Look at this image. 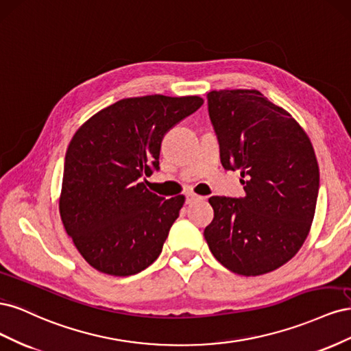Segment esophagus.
Here are the masks:
<instances>
[{
	"mask_svg": "<svg viewBox=\"0 0 351 351\" xmlns=\"http://www.w3.org/2000/svg\"><path fill=\"white\" fill-rule=\"evenodd\" d=\"M199 199H204V197L196 195V193H192V192L186 193V204H187V205H189V204H193V202H196V200H199Z\"/></svg>",
	"mask_w": 351,
	"mask_h": 351,
	"instance_id": "esophagus-1",
	"label": "esophagus"
}]
</instances>
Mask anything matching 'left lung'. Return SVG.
Segmentation results:
<instances>
[{"instance_id":"8db88e82","label":"left lung","mask_w":351,"mask_h":351,"mask_svg":"<svg viewBox=\"0 0 351 351\" xmlns=\"http://www.w3.org/2000/svg\"><path fill=\"white\" fill-rule=\"evenodd\" d=\"M221 164L239 169L244 197L212 196L214 219L204 236L215 259L246 277L282 267L309 234L319 167L309 136L259 90L208 93Z\"/></svg>"}]
</instances>
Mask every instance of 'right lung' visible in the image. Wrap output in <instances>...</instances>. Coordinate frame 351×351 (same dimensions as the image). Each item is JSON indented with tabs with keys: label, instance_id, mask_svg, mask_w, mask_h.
I'll return each instance as SVG.
<instances>
[{
	"label": "right lung",
	"instance_id": "1",
	"mask_svg": "<svg viewBox=\"0 0 351 351\" xmlns=\"http://www.w3.org/2000/svg\"><path fill=\"white\" fill-rule=\"evenodd\" d=\"M204 99L125 98L101 110L74 133L67 147L60 215L90 267L129 277L156 261L184 196L164 199L142 178L159 169L165 133Z\"/></svg>",
	"mask_w": 351,
	"mask_h": 351
}]
</instances>
